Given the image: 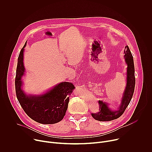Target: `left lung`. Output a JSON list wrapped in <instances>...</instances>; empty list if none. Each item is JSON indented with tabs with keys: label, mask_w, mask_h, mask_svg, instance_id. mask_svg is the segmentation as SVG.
<instances>
[{
	"label": "left lung",
	"mask_w": 152,
	"mask_h": 152,
	"mask_svg": "<svg viewBox=\"0 0 152 152\" xmlns=\"http://www.w3.org/2000/svg\"><path fill=\"white\" fill-rule=\"evenodd\" d=\"M124 53V58L127 67L126 72V85L123 94L121 103L117 108V110H112L108 106L109 104L102 100H99V111L97 113L91 114L92 117L96 120L107 121L119 118L124 113L132 99L135 85L134 59L128 46H125Z\"/></svg>",
	"instance_id": "left-lung-1"
}]
</instances>
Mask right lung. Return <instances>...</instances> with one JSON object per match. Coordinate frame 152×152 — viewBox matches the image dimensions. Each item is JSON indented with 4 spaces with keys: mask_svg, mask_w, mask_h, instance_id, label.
I'll return each mask as SVG.
<instances>
[{
    "mask_svg": "<svg viewBox=\"0 0 152 152\" xmlns=\"http://www.w3.org/2000/svg\"><path fill=\"white\" fill-rule=\"evenodd\" d=\"M26 42L18 58L15 79L17 98L26 114L34 121L44 124L58 123L66 115L69 96L75 87L72 82H63L43 94H27L22 90V77L25 72L23 54Z\"/></svg>",
    "mask_w": 152,
    "mask_h": 152,
    "instance_id": "add662e5",
    "label": "right lung"
}]
</instances>
